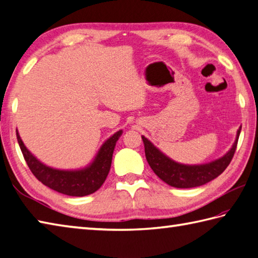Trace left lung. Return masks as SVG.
I'll return each instance as SVG.
<instances>
[{
	"mask_svg": "<svg viewBox=\"0 0 258 258\" xmlns=\"http://www.w3.org/2000/svg\"><path fill=\"white\" fill-rule=\"evenodd\" d=\"M240 129L241 127L237 131V137H236L233 148L227 154L209 164L199 166L178 164L160 152L144 136L141 138H143L145 145L146 159L151 169L162 181L176 188H192L205 185V183L215 179L227 168L233 159L236 148H237Z\"/></svg>",
	"mask_w": 258,
	"mask_h": 258,
	"instance_id": "8db88e82",
	"label": "left lung"
}]
</instances>
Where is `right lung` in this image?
<instances>
[{
    "label": "right lung",
    "mask_w": 258,
    "mask_h": 258,
    "mask_svg": "<svg viewBox=\"0 0 258 258\" xmlns=\"http://www.w3.org/2000/svg\"><path fill=\"white\" fill-rule=\"evenodd\" d=\"M119 130L102 145L92 164L81 170H59L40 162L26 149L17 131L18 143L30 170L43 185L63 195L82 197L90 195L102 186L111 167L112 154L119 137Z\"/></svg>",
    "instance_id": "obj_1"
}]
</instances>
